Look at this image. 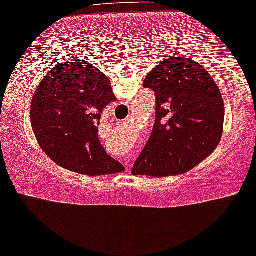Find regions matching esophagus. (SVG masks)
<instances>
[{
  "label": "esophagus",
  "instance_id": "esophagus-1",
  "mask_svg": "<svg viewBox=\"0 0 256 256\" xmlns=\"http://www.w3.org/2000/svg\"><path fill=\"white\" fill-rule=\"evenodd\" d=\"M132 106H135V105H134V103H132ZM129 162H130V158H129V156H127L124 158V166H126V168H127V170H129V164H128Z\"/></svg>",
  "mask_w": 256,
  "mask_h": 256
}]
</instances>
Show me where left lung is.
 Here are the masks:
<instances>
[{
	"label": "left lung",
	"mask_w": 256,
	"mask_h": 256,
	"mask_svg": "<svg viewBox=\"0 0 256 256\" xmlns=\"http://www.w3.org/2000/svg\"><path fill=\"white\" fill-rule=\"evenodd\" d=\"M143 86L156 94V122L132 175L184 174L210 156L223 134L224 103L214 78L198 62L170 57Z\"/></svg>",
	"instance_id": "1"
}]
</instances>
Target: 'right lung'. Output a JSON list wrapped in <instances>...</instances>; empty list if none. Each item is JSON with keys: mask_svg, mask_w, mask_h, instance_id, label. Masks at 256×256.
I'll list each match as a JSON object with an SVG mask.
<instances>
[{"mask_svg": "<svg viewBox=\"0 0 256 256\" xmlns=\"http://www.w3.org/2000/svg\"><path fill=\"white\" fill-rule=\"evenodd\" d=\"M116 98L111 81L88 62H62L42 78L30 105V124L49 158L89 176L124 170L98 140L104 108Z\"/></svg>", "mask_w": 256, "mask_h": 256, "instance_id": "1", "label": "right lung"}]
</instances>
